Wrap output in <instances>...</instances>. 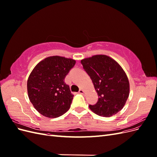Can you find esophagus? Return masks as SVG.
Here are the masks:
<instances>
[{"instance_id": "esophagus-1", "label": "esophagus", "mask_w": 157, "mask_h": 157, "mask_svg": "<svg viewBox=\"0 0 157 157\" xmlns=\"http://www.w3.org/2000/svg\"><path fill=\"white\" fill-rule=\"evenodd\" d=\"M78 93H79L80 94H84V90H83L80 89V90H79Z\"/></svg>"}]
</instances>
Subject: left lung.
Masks as SVG:
<instances>
[{
	"label": "left lung",
	"instance_id": "left-lung-1",
	"mask_svg": "<svg viewBox=\"0 0 157 157\" xmlns=\"http://www.w3.org/2000/svg\"><path fill=\"white\" fill-rule=\"evenodd\" d=\"M98 95V102L89 108L96 115L109 117L124 107L129 96L130 84L121 65L105 55H96L81 60Z\"/></svg>",
	"mask_w": 157,
	"mask_h": 157
}]
</instances>
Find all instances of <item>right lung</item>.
Returning a JSON list of instances; mask_svg holds the SVG:
<instances>
[{"label":"right lung","instance_id":"add662e5","mask_svg":"<svg viewBox=\"0 0 157 157\" xmlns=\"http://www.w3.org/2000/svg\"><path fill=\"white\" fill-rule=\"evenodd\" d=\"M76 61L61 56H50L40 61L27 80L29 100L44 117L57 118L67 112L73 95L65 78Z\"/></svg>","mask_w":157,"mask_h":157}]
</instances>
